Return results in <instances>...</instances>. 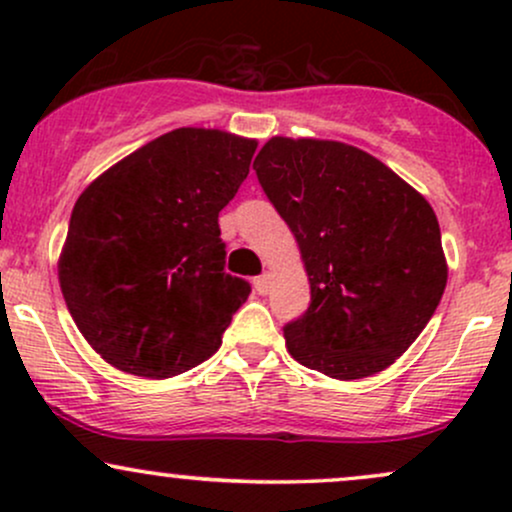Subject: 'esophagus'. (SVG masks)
Instances as JSON below:
<instances>
[{"instance_id":"esophagus-1","label":"esophagus","mask_w":512,"mask_h":512,"mask_svg":"<svg viewBox=\"0 0 512 512\" xmlns=\"http://www.w3.org/2000/svg\"><path fill=\"white\" fill-rule=\"evenodd\" d=\"M252 284H255V291L257 293H269V289H272V274H262V276H257L255 281H252Z\"/></svg>"}]
</instances>
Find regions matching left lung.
<instances>
[{
  "label": "left lung",
  "mask_w": 512,
  "mask_h": 512,
  "mask_svg": "<svg viewBox=\"0 0 512 512\" xmlns=\"http://www.w3.org/2000/svg\"><path fill=\"white\" fill-rule=\"evenodd\" d=\"M252 168L296 236L310 281L308 310L284 327L289 354L337 380L392 366L448 284L431 204L342 142L272 137Z\"/></svg>",
  "instance_id": "obj_1"
}]
</instances>
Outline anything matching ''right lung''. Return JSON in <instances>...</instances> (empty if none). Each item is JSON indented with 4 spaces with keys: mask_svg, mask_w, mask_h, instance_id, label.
<instances>
[{
    "mask_svg": "<svg viewBox=\"0 0 512 512\" xmlns=\"http://www.w3.org/2000/svg\"><path fill=\"white\" fill-rule=\"evenodd\" d=\"M255 139L180 127L81 192L60 255L76 327L105 361L173 378L221 346L250 284L223 272L219 211L250 173Z\"/></svg>",
    "mask_w": 512,
    "mask_h": 512,
    "instance_id": "obj_1",
    "label": "right lung"
}]
</instances>
